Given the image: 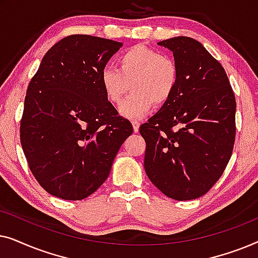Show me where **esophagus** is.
<instances>
[{
    "mask_svg": "<svg viewBox=\"0 0 258 258\" xmlns=\"http://www.w3.org/2000/svg\"><path fill=\"white\" fill-rule=\"evenodd\" d=\"M133 128H134V132L137 133L140 129V122L139 121H133Z\"/></svg>",
    "mask_w": 258,
    "mask_h": 258,
    "instance_id": "34e87169",
    "label": "esophagus"
}]
</instances>
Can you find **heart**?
<instances>
[{"instance_id": "obj_1", "label": "heart", "mask_w": 258, "mask_h": 258, "mask_svg": "<svg viewBox=\"0 0 258 258\" xmlns=\"http://www.w3.org/2000/svg\"><path fill=\"white\" fill-rule=\"evenodd\" d=\"M179 69L170 56L146 45H134L118 55L116 68H104L101 86L111 104L122 102L132 87L133 94L119 112L126 118H140L156 105H163L178 86Z\"/></svg>"}]
</instances>
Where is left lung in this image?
<instances>
[{"label": "left lung", "mask_w": 258, "mask_h": 258, "mask_svg": "<svg viewBox=\"0 0 258 258\" xmlns=\"http://www.w3.org/2000/svg\"><path fill=\"white\" fill-rule=\"evenodd\" d=\"M179 69L176 91L140 126L144 169L153 184L176 201L195 200L223 174L236 136L235 94L221 63L191 37L158 42Z\"/></svg>", "instance_id": "1"}]
</instances>
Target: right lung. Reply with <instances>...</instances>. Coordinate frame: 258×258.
I'll return each mask as SVG.
<instances>
[{
	"label": "right lung",
	"mask_w": 258,
	"mask_h": 258,
	"mask_svg": "<svg viewBox=\"0 0 258 258\" xmlns=\"http://www.w3.org/2000/svg\"><path fill=\"white\" fill-rule=\"evenodd\" d=\"M122 45L70 35L49 49L29 82L21 144L34 177L50 195L79 201L96 191L134 132L101 86L102 70Z\"/></svg>",
	"instance_id": "right-lung-1"
}]
</instances>
